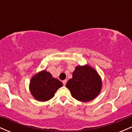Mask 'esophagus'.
Instances as JSON below:
<instances>
[{
	"mask_svg": "<svg viewBox=\"0 0 132 132\" xmlns=\"http://www.w3.org/2000/svg\"><path fill=\"white\" fill-rule=\"evenodd\" d=\"M66 82H67V80H66V79H65V80H64V81H63V85H64V86H65V85H66Z\"/></svg>",
	"mask_w": 132,
	"mask_h": 132,
	"instance_id": "obj_1",
	"label": "esophagus"
}]
</instances>
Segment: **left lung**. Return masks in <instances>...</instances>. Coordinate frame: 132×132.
<instances>
[{
  "label": "left lung",
  "mask_w": 132,
  "mask_h": 132,
  "mask_svg": "<svg viewBox=\"0 0 132 132\" xmlns=\"http://www.w3.org/2000/svg\"><path fill=\"white\" fill-rule=\"evenodd\" d=\"M102 82L97 71L88 64L77 66L72 72V78L66 83L71 95L81 102H89L99 94Z\"/></svg>",
  "instance_id": "1"
}]
</instances>
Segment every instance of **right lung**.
Masks as SVG:
<instances>
[{
	"label": "right lung",
	"mask_w": 132,
	"mask_h": 132,
	"mask_svg": "<svg viewBox=\"0 0 132 132\" xmlns=\"http://www.w3.org/2000/svg\"><path fill=\"white\" fill-rule=\"evenodd\" d=\"M63 86V83L52 76L46 70L38 72L31 78L29 84L30 91L37 101L45 102L54 97L57 89Z\"/></svg>",
	"instance_id": "add662e5"
}]
</instances>
